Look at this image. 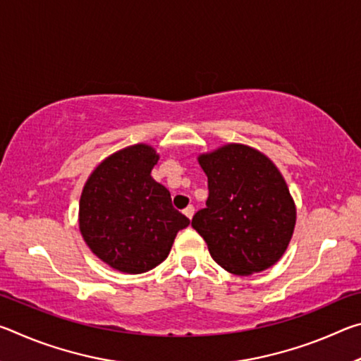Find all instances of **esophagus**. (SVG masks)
Listing matches in <instances>:
<instances>
[{"mask_svg": "<svg viewBox=\"0 0 361 361\" xmlns=\"http://www.w3.org/2000/svg\"><path fill=\"white\" fill-rule=\"evenodd\" d=\"M183 213H185V215H186L189 219H191V218L194 216V207H192V205H188L186 209L183 210Z\"/></svg>", "mask_w": 361, "mask_h": 361, "instance_id": "34e87169", "label": "esophagus"}]
</instances>
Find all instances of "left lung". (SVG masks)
<instances>
[{
  "instance_id": "left-lung-1",
  "label": "left lung",
  "mask_w": 361,
  "mask_h": 361,
  "mask_svg": "<svg viewBox=\"0 0 361 361\" xmlns=\"http://www.w3.org/2000/svg\"><path fill=\"white\" fill-rule=\"evenodd\" d=\"M209 178L207 207L192 216L212 258L237 276L261 272L282 258L296 209L288 186L269 159L245 145L199 156Z\"/></svg>"
}]
</instances>
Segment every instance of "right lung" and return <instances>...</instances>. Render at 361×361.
I'll list each match as a JSON object with an SVG mask.
<instances>
[{
    "instance_id": "1",
    "label": "right lung",
    "mask_w": 361,
    "mask_h": 361,
    "mask_svg": "<svg viewBox=\"0 0 361 361\" xmlns=\"http://www.w3.org/2000/svg\"><path fill=\"white\" fill-rule=\"evenodd\" d=\"M159 156L133 145L106 157L82 189L79 229L89 248L113 269L142 274L167 258L189 219L173 209L166 186L152 180Z\"/></svg>"
}]
</instances>
